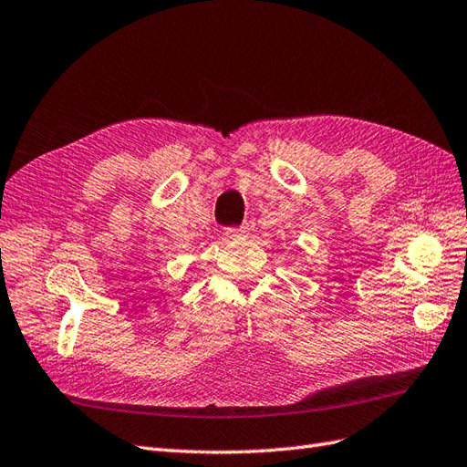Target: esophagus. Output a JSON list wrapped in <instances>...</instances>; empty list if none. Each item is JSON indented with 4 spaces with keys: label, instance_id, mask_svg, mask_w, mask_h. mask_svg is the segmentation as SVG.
Masks as SVG:
<instances>
[{
    "label": "esophagus",
    "instance_id": "obj_1",
    "mask_svg": "<svg viewBox=\"0 0 467 467\" xmlns=\"http://www.w3.org/2000/svg\"><path fill=\"white\" fill-rule=\"evenodd\" d=\"M225 235L230 239H242L247 235V228L245 225H239V228H225Z\"/></svg>",
    "mask_w": 467,
    "mask_h": 467
}]
</instances>
